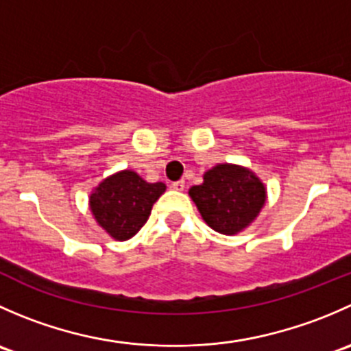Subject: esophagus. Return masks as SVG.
I'll list each match as a JSON object with an SVG mask.
<instances>
[{
  "label": "esophagus",
  "mask_w": 351,
  "mask_h": 351,
  "mask_svg": "<svg viewBox=\"0 0 351 351\" xmlns=\"http://www.w3.org/2000/svg\"><path fill=\"white\" fill-rule=\"evenodd\" d=\"M171 189L173 190H178V192H182V190L185 189V182H183V180H178V182H173L171 183Z\"/></svg>",
  "instance_id": "esophagus-1"
}]
</instances>
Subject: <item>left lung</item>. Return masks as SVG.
Segmentation results:
<instances>
[{
	"instance_id": "left-lung-1",
	"label": "left lung",
	"mask_w": 351,
	"mask_h": 351,
	"mask_svg": "<svg viewBox=\"0 0 351 351\" xmlns=\"http://www.w3.org/2000/svg\"><path fill=\"white\" fill-rule=\"evenodd\" d=\"M204 221L221 234H236L256 219L267 198L265 185L253 171L234 165H217L204 183L190 189Z\"/></svg>"
}]
</instances>
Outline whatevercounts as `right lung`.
<instances>
[{"instance_id": "1", "label": "right lung", "mask_w": 351, "mask_h": 351, "mask_svg": "<svg viewBox=\"0 0 351 351\" xmlns=\"http://www.w3.org/2000/svg\"><path fill=\"white\" fill-rule=\"evenodd\" d=\"M165 190V183H147L137 173L125 169L108 176L95 189L90 208L113 239L125 241L146 224L153 204Z\"/></svg>"}]
</instances>
